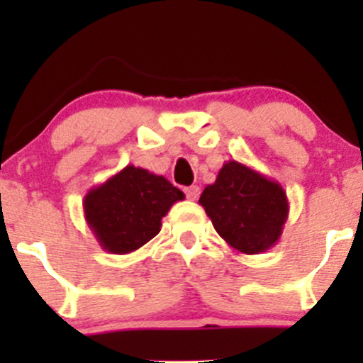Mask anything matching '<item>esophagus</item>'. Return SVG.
<instances>
[{"label": "esophagus", "instance_id": "34e87169", "mask_svg": "<svg viewBox=\"0 0 363 363\" xmlns=\"http://www.w3.org/2000/svg\"><path fill=\"white\" fill-rule=\"evenodd\" d=\"M186 196H188V200H196L200 196V188L199 186H189V188L184 189Z\"/></svg>", "mask_w": 363, "mask_h": 363}]
</instances>
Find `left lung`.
I'll return each instance as SVG.
<instances>
[{"instance_id": "obj_1", "label": "left lung", "mask_w": 363, "mask_h": 363, "mask_svg": "<svg viewBox=\"0 0 363 363\" xmlns=\"http://www.w3.org/2000/svg\"><path fill=\"white\" fill-rule=\"evenodd\" d=\"M199 203L219 237L244 255H259L276 246L290 211L279 182L235 160L223 164Z\"/></svg>"}]
</instances>
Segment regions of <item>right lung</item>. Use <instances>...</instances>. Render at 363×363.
I'll list each match as a JSON object with an SVG mask.
<instances>
[{
	"label": "right lung",
	"mask_w": 363,
	"mask_h": 363,
	"mask_svg": "<svg viewBox=\"0 0 363 363\" xmlns=\"http://www.w3.org/2000/svg\"><path fill=\"white\" fill-rule=\"evenodd\" d=\"M184 193L163 175L128 164L84 196V218L101 250L137 251L156 237L161 219Z\"/></svg>",
	"instance_id": "right-lung-1"
}]
</instances>
